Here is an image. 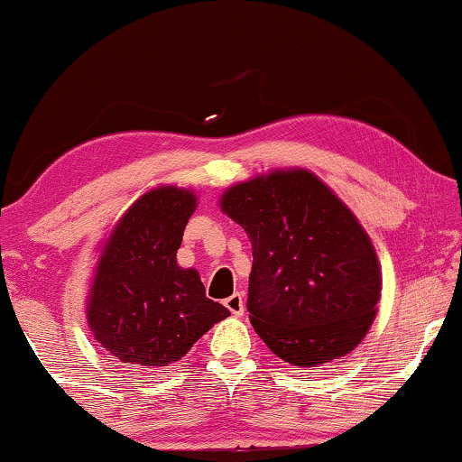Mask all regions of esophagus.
<instances>
[{
  "instance_id": "34e87169",
  "label": "esophagus",
  "mask_w": 462,
  "mask_h": 462,
  "mask_svg": "<svg viewBox=\"0 0 462 462\" xmlns=\"http://www.w3.org/2000/svg\"><path fill=\"white\" fill-rule=\"evenodd\" d=\"M225 305L233 316H242L244 314V297L239 295V292H236V295H231L229 299H226Z\"/></svg>"
}]
</instances>
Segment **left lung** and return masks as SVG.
<instances>
[{"label":"left lung","mask_w":462,"mask_h":462,"mask_svg":"<svg viewBox=\"0 0 462 462\" xmlns=\"http://www.w3.org/2000/svg\"><path fill=\"white\" fill-rule=\"evenodd\" d=\"M220 209L248 233L250 322L297 367L348 355L375 319L382 273L374 244L346 203L308 170L239 182Z\"/></svg>","instance_id":"8db88e82"}]
</instances>
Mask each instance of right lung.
Segmentation results:
<instances>
[{"mask_svg":"<svg viewBox=\"0 0 462 462\" xmlns=\"http://www.w3.org/2000/svg\"><path fill=\"white\" fill-rule=\"evenodd\" d=\"M195 208L193 190H148L101 248L87 320L95 339L121 363L165 367L231 314L206 297L195 269L176 263Z\"/></svg>","mask_w":462,"mask_h":462,"instance_id":"1","label":"right lung"}]
</instances>
